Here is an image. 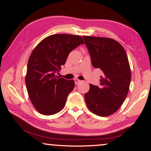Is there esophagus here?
Returning a JSON list of instances; mask_svg holds the SVG:
<instances>
[{
	"instance_id": "obj_1",
	"label": "esophagus",
	"mask_w": 151,
	"mask_h": 151,
	"mask_svg": "<svg viewBox=\"0 0 151 151\" xmlns=\"http://www.w3.org/2000/svg\"><path fill=\"white\" fill-rule=\"evenodd\" d=\"M74 81H75V84H76V85L80 83L81 82L80 80H78V78H75V79H74Z\"/></svg>"
}]
</instances>
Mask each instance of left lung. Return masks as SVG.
<instances>
[{
  "mask_svg": "<svg viewBox=\"0 0 151 151\" xmlns=\"http://www.w3.org/2000/svg\"><path fill=\"white\" fill-rule=\"evenodd\" d=\"M83 37L93 67L102 71L100 86L90 84L89 91L84 94L85 102L93 114L108 116L120 108L129 89L131 75L127 53L113 39Z\"/></svg>",
  "mask_w": 151,
  "mask_h": 151,
  "instance_id": "1",
  "label": "left lung"
}]
</instances>
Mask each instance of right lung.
Masks as SVG:
<instances>
[{"instance_id": "1", "label": "right lung", "mask_w": 151, "mask_h": 151, "mask_svg": "<svg viewBox=\"0 0 151 151\" xmlns=\"http://www.w3.org/2000/svg\"><path fill=\"white\" fill-rule=\"evenodd\" d=\"M84 44L79 35L54 34L45 37L30 55L26 76L29 98L40 114L50 116L64 108L75 81L56 75L70 52Z\"/></svg>"}]
</instances>
